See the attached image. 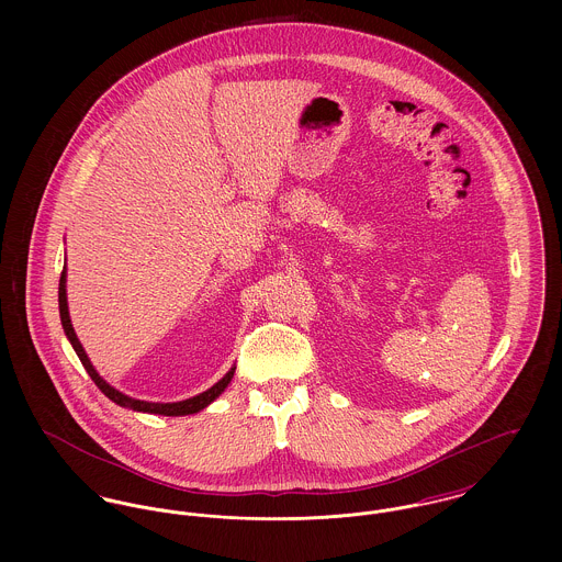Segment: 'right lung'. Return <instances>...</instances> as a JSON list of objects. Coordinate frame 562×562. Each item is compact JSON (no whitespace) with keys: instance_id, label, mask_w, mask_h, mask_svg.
<instances>
[{"instance_id":"1","label":"right lung","mask_w":562,"mask_h":562,"mask_svg":"<svg viewBox=\"0 0 562 562\" xmlns=\"http://www.w3.org/2000/svg\"><path fill=\"white\" fill-rule=\"evenodd\" d=\"M58 305H60L63 328H65L69 341L74 344V348H76V352H78V357H80L81 366L86 368L88 376L94 381V385H97L110 401L116 402V404H121V406H127V408H134V411H143V413H158V415H190V413H199V411L205 408L210 402L216 401V398L225 392V387L232 383V379H234L236 368H232L214 387H210L207 392H203V394H199V396H194V398H188V401L166 402V404H161V402L134 401V398H130V396L116 392L114 387H110V385L97 374V370L92 368V363L88 361V357H86V352H83V348H81L80 339H78V335H76V330H74L71 318H69V307H67V268H65L63 274H60Z\"/></svg>"}]
</instances>
